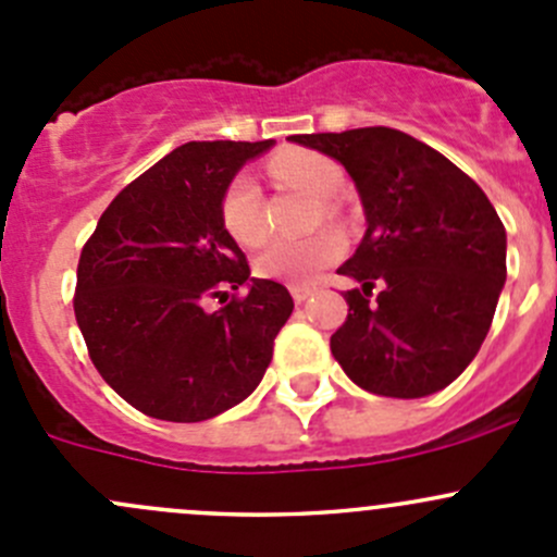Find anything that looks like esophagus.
<instances>
[{
    "label": "esophagus",
    "instance_id": "1",
    "mask_svg": "<svg viewBox=\"0 0 557 557\" xmlns=\"http://www.w3.org/2000/svg\"><path fill=\"white\" fill-rule=\"evenodd\" d=\"M312 294H314V285H305V283L290 285V296H294L296 305H301V301H307Z\"/></svg>",
    "mask_w": 557,
    "mask_h": 557
}]
</instances>
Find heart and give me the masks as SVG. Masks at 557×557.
Instances as JSON below:
<instances>
[{
  "label": "heart",
  "mask_w": 557,
  "mask_h": 557,
  "mask_svg": "<svg viewBox=\"0 0 557 557\" xmlns=\"http://www.w3.org/2000/svg\"><path fill=\"white\" fill-rule=\"evenodd\" d=\"M269 177L283 188H299L320 199L325 218L339 215L334 196L345 185V172L329 156L307 148H290L267 164ZM221 223L228 237L243 247L267 243L269 221L263 210V194L250 172L234 174L221 196ZM345 252V243L336 232H318L301 239H277L256 258V272L267 280L283 283H310L320 269L334 263Z\"/></svg>",
  "instance_id": "b5f03b06"
}]
</instances>
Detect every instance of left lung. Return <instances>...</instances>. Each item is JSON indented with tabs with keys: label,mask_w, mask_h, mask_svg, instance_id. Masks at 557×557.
Returning <instances> with one entry per match:
<instances>
[{
	"label": "left lung",
	"mask_w": 557,
	"mask_h": 557,
	"mask_svg": "<svg viewBox=\"0 0 557 557\" xmlns=\"http://www.w3.org/2000/svg\"><path fill=\"white\" fill-rule=\"evenodd\" d=\"M290 139L339 161L367 215L356 256L339 267L361 283L345 294L350 310L331 336L339 367L387 398L447 387L491 331L507 280L502 218L469 174L398 128Z\"/></svg>",
	"instance_id": "8db88e82"
}]
</instances>
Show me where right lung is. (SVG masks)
<instances>
[{
	"instance_id": "add662e5",
	"label": "right lung",
	"mask_w": 557,
	"mask_h": 557,
	"mask_svg": "<svg viewBox=\"0 0 557 557\" xmlns=\"http://www.w3.org/2000/svg\"><path fill=\"white\" fill-rule=\"evenodd\" d=\"M269 145H180L110 201L83 245L72 305L88 356L150 418L201 423L245 401L294 312L274 280L243 290L250 267L221 223L226 185Z\"/></svg>"
}]
</instances>
